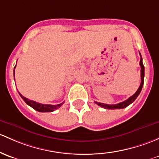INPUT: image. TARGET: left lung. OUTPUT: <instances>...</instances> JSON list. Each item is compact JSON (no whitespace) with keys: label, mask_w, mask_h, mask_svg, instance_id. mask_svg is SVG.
Wrapping results in <instances>:
<instances>
[{"label":"left lung","mask_w":159,"mask_h":159,"mask_svg":"<svg viewBox=\"0 0 159 159\" xmlns=\"http://www.w3.org/2000/svg\"><path fill=\"white\" fill-rule=\"evenodd\" d=\"M140 54V53H139ZM141 56V55H140ZM140 66H141V84L139 85V88H138V90L136 91V92L131 96L130 98H129L126 101H124L121 103H117V104H105V103H98V102H95L98 105H99L100 107H101L105 108V109H111V110H114V109H123V108L126 107H128L129 105L131 104L136 99L137 97L139 96L140 92L142 91V88H143V83H144V75H145V68L144 66H143V58L141 57V59H140V62H139Z\"/></svg>","instance_id":"8db88e82"}]
</instances>
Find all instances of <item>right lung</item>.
<instances>
[{
  "mask_svg": "<svg viewBox=\"0 0 159 159\" xmlns=\"http://www.w3.org/2000/svg\"><path fill=\"white\" fill-rule=\"evenodd\" d=\"M16 67V66H15ZM14 67V68H15ZM13 76H14V70H13ZM19 94L20 95V97L22 98V99L26 103V104H28L29 106H30L31 107H33V109L37 110L39 112H52L55 110L59 108L61 105L63 104V103H59L57 105H51V104H42V103H37L36 101H31V100L27 99L25 97H23L20 93H19Z\"/></svg>",
  "mask_w": 159,
  "mask_h": 159,
  "instance_id": "1",
  "label": "right lung"
}]
</instances>
